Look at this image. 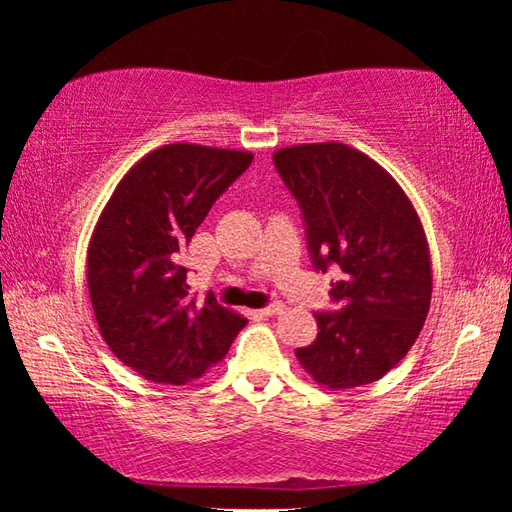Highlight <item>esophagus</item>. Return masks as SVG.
Here are the masks:
<instances>
[{
    "label": "esophagus",
    "instance_id": "obj_1",
    "mask_svg": "<svg viewBox=\"0 0 512 512\" xmlns=\"http://www.w3.org/2000/svg\"><path fill=\"white\" fill-rule=\"evenodd\" d=\"M282 311H284L282 302H271V305H268V307L259 309V314H262V316H275V314H282Z\"/></svg>",
    "mask_w": 512,
    "mask_h": 512
}]
</instances>
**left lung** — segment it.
<instances>
[{
  "instance_id": "left-lung-1",
  "label": "left lung",
  "mask_w": 512,
  "mask_h": 512,
  "mask_svg": "<svg viewBox=\"0 0 512 512\" xmlns=\"http://www.w3.org/2000/svg\"><path fill=\"white\" fill-rule=\"evenodd\" d=\"M275 169L298 198L314 266L341 268L320 311L318 336L298 348L316 384L345 391L372 384L400 363L431 305V259L422 221L397 180L341 142L284 146Z\"/></svg>"
}]
</instances>
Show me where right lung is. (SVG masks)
<instances>
[{"mask_svg":"<svg viewBox=\"0 0 512 512\" xmlns=\"http://www.w3.org/2000/svg\"><path fill=\"white\" fill-rule=\"evenodd\" d=\"M250 162V151L164 144L128 169L101 210L88 246L92 309L112 354L144 379L203 377L248 323L212 296H189L180 253Z\"/></svg>","mask_w":512,"mask_h":512,"instance_id":"1","label":"right lung"}]
</instances>
